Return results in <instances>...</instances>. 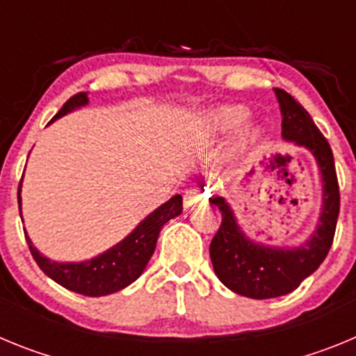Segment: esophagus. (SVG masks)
<instances>
[{
  "label": "esophagus",
  "instance_id": "34e87169",
  "mask_svg": "<svg viewBox=\"0 0 356 356\" xmlns=\"http://www.w3.org/2000/svg\"><path fill=\"white\" fill-rule=\"evenodd\" d=\"M207 196H209V194H207V191H196V188H191V191H187V193H185L184 203H185V207L188 209V207L196 205L197 201L205 200Z\"/></svg>",
  "mask_w": 356,
  "mask_h": 356
}]
</instances>
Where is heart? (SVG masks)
I'll list each match as a JSON object with an SVG mask.
<instances>
[{
	"mask_svg": "<svg viewBox=\"0 0 356 356\" xmlns=\"http://www.w3.org/2000/svg\"><path fill=\"white\" fill-rule=\"evenodd\" d=\"M250 118V110L244 106H221V108L213 110L210 115V128L219 134L237 130L241 124L248 121ZM257 131L250 134V137H254Z\"/></svg>",
	"mask_w": 356,
	"mask_h": 356,
	"instance_id": "1",
	"label": "heart"
}]
</instances>
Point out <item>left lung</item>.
<instances>
[{
  "label": "left lung",
  "instance_id": "obj_1",
  "mask_svg": "<svg viewBox=\"0 0 356 356\" xmlns=\"http://www.w3.org/2000/svg\"><path fill=\"white\" fill-rule=\"evenodd\" d=\"M282 112V137L305 147L316 159L323 185L319 221L312 235L298 246H267L244 234L234 209L222 196L210 203L219 207L222 221L210 242L213 273L235 294L269 300L296 291L326 259L337 226L341 196L333 153L325 135L314 124L307 110L282 89H275Z\"/></svg>",
  "mask_w": 356,
  "mask_h": 356
}]
</instances>
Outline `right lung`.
<instances>
[{"instance_id":"add662e5","label":"right lung","mask_w":356,"mask_h":356,"mask_svg":"<svg viewBox=\"0 0 356 356\" xmlns=\"http://www.w3.org/2000/svg\"><path fill=\"white\" fill-rule=\"evenodd\" d=\"M89 103L87 92H80L72 96L67 103L60 108V112L51 119L56 121L62 115L69 114L72 110H78ZM23 181V180H21ZM19 212H21V185H19ZM181 196L176 194L171 200L165 201L163 205L153 210L146 219L135 226L130 235L118 242L115 246L108 248L102 254L94 259L83 260V262H56L44 257L35 246L31 238L26 235V242L30 246L31 254L35 259L37 266L42 269L46 276L56 282L58 285L65 287L67 291L76 292V294L90 296V298H99V296H108L114 292L122 291L135 280L139 278L146 269L147 262L153 257V251L156 248V238H159L160 229L172 217L181 213ZM23 219V212H21Z\"/></svg>"}]
</instances>
